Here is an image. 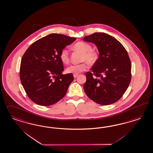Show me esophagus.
<instances>
[{
  "instance_id": "obj_1",
  "label": "esophagus",
  "mask_w": 153,
  "mask_h": 153,
  "mask_svg": "<svg viewBox=\"0 0 153 153\" xmlns=\"http://www.w3.org/2000/svg\"><path fill=\"white\" fill-rule=\"evenodd\" d=\"M78 76V74H74V78H76Z\"/></svg>"
}]
</instances>
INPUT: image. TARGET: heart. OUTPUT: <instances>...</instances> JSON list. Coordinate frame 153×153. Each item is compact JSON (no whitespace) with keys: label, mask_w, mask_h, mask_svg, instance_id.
Wrapping results in <instances>:
<instances>
[{"label":"heart","mask_w":153,"mask_h":153,"mask_svg":"<svg viewBox=\"0 0 153 153\" xmlns=\"http://www.w3.org/2000/svg\"><path fill=\"white\" fill-rule=\"evenodd\" d=\"M73 49L82 53L81 61H85L80 64L72 65L66 68L68 73L78 74L85 71L88 68V63L92 65L96 62L98 58V54L95 51L92 49V46L88 43L85 42H78L73 46ZM59 57L64 64H68L70 62V57L68 50L64 49L61 51ZM87 62L86 63V62Z\"/></svg>","instance_id":"b5f03b06"}]
</instances>
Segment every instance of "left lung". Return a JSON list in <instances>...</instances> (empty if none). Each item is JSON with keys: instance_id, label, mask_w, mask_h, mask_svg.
Listing matches in <instances>:
<instances>
[{"instance_id": "8db88e82", "label": "left lung", "mask_w": 153, "mask_h": 153, "mask_svg": "<svg viewBox=\"0 0 153 153\" xmlns=\"http://www.w3.org/2000/svg\"><path fill=\"white\" fill-rule=\"evenodd\" d=\"M83 40L94 43L99 51V57L91 68L92 73L85 74V94L101 105L117 102L131 80V66L128 52L118 40L104 33H95Z\"/></svg>"}]
</instances>
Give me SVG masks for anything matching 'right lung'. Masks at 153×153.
<instances>
[{"label":"right lung","instance_id":"right-lung-1","mask_svg":"<svg viewBox=\"0 0 153 153\" xmlns=\"http://www.w3.org/2000/svg\"><path fill=\"white\" fill-rule=\"evenodd\" d=\"M76 39L52 33L35 41L24 54L20 78L29 98L34 103L49 106L65 96L73 81L71 73L62 74L61 51Z\"/></svg>","mask_w":153,"mask_h":153}]
</instances>
